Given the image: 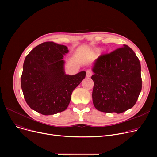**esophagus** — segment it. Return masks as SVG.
Masks as SVG:
<instances>
[{
    "mask_svg": "<svg viewBox=\"0 0 157 157\" xmlns=\"http://www.w3.org/2000/svg\"><path fill=\"white\" fill-rule=\"evenodd\" d=\"M86 77L87 78H90V77H91V76L92 75V71L91 70H90V69H88L87 71H86Z\"/></svg>",
    "mask_w": 157,
    "mask_h": 157,
    "instance_id": "esophagus-1",
    "label": "esophagus"
}]
</instances>
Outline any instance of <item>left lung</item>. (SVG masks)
<instances>
[{"mask_svg": "<svg viewBox=\"0 0 157 157\" xmlns=\"http://www.w3.org/2000/svg\"><path fill=\"white\" fill-rule=\"evenodd\" d=\"M92 76L95 108L104 113L126 111L136 104L142 89L141 64L127 45L98 56Z\"/></svg>", "mask_w": 157, "mask_h": 157, "instance_id": "8db88e82", "label": "left lung"}]
</instances>
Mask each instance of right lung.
I'll use <instances>...</instances> for the list:
<instances>
[{
  "mask_svg": "<svg viewBox=\"0 0 157 157\" xmlns=\"http://www.w3.org/2000/svg\"><path fill=\"white\" fill-rule=\"evenodd\" d=\"M67 46L45 42L35 47L25 59L21 76L23 96L30 108L43 115L65 111L71 95L86 76L85 71L67 75L63 55Z\"/></svg>",
  "mask_w": 157,
  "mask_h": 157,
  "instance_id": "right-lung-1",
  "label": "right lung"
}]
</instances>
